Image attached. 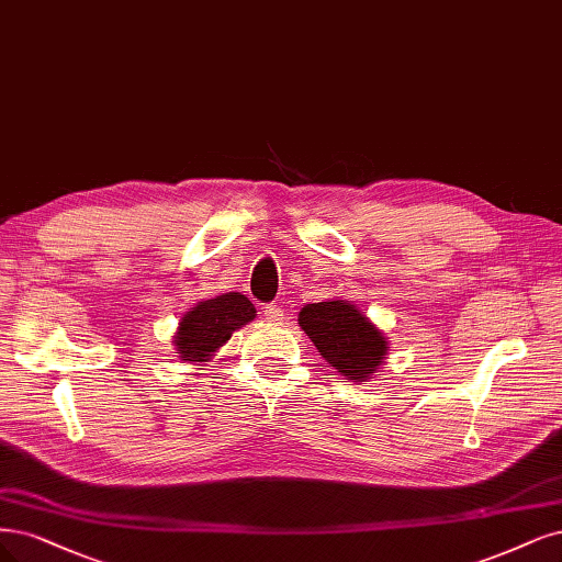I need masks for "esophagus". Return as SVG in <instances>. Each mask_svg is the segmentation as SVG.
<instances>
[{"instance_id": "1", "label": "esophagus", "mask_w": 562, "mask_h": 562, "mask_svg": "<svg viewBox=\"0 0 562 562\" xmlns=\"http://www.w3.org/2000/svg\"><path fill=\"white\" fill-rule=\"evenodd\" d=\"M265 316H267V321H281V318H283L281 304H277V302L267 304V306H265Z\"/></svg>"}]
</instances>
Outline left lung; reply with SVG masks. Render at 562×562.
<instances>
[{
    "instance_id": "8db88e82",
    "label": "left lung",
    "mask_w": 562,
    "mask_h": 562,
    "mask_svg": "<svg viewBox=\"0 0 562 562\" xmlns=\"http://www.w3.org/2000/svg\"><path fill=\"white\" fill-rule=\"evenodd\" d=\"M300 325L330 367L353 381L374 374L389 351L383 333L346 300L306 304Z\"/></svg>"
}]
</instances>
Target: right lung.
Returning <instances> with one entry per match:
<instances>
[{
    "label": "right lung",
    "instance_id": "right-lung-1",
    "mask_svg": "<svg viewBox=\"0 0 562 562\" xmlns=\"http://www.w3.org/2000/svg\"><path fill=\"white\" fill-rule=\"evenodd\" d=\"M256 318V306L241 293H225L200 302L181 318L173 337L183 360L204 362L235 330Z\"/></svg>",
    "mask_w": 562,
    "mask_h": 562
}]
</instances>
